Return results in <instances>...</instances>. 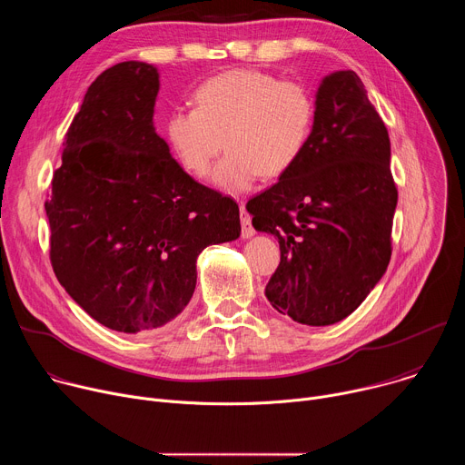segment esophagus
Segmentation results:
<instances>
[{
    "mask_svg": "<svg viewBox=\"0 0 465 465\" xmlns=\"http://www.w3.org/2000/svg\"><path fill=\"white\" fill-rule=\"evenodd\" d=\"M241 233H242L244 239H248V237H252V235L255 233V230H253V226H252V217H250V213L244 210L242 204H241Z\"/></svg>",
    "mask_w": 465,
    "mask_h": 465,
    "instance_id": "obj_1",
    "label": "esophagus"
}]
</instances>
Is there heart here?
<instances>
[{
    "label": "heart",
    "instance_id": "b5f03b06",
    "mask_svg": "<svg viewBox=\"0 0 465 465\" xmlns=\"http://www.w3.org/2000/svg\"><path fill=\"white\" fill-rule=\"evenodd\" d=\"M314 119L316 103L305 84L232 70L194 90V108L167 115L165 138L178 163L198 178L210 173L226 145L213 182L226 193H242L261 174L282 176L294 167L309 145Z\"/></svg>",
    "mask_w": 465,
    "mask_h": 465
}]
</instances>
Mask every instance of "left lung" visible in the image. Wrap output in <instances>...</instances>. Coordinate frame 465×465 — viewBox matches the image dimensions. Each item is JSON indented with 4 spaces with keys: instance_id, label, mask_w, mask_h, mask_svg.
<instances>
[{
    "instance_id": "8db88e82",
    "label": "left lung",
    "mask_w": 465,
    "mask_h": 465,
    "mask_svg": "<svg viewBox=\"0 0 465 465\" xmlns=\"http://www.w3.org/2000/svg\"><path fill=\"white\" fill-rule=\"evenodd\" d=\"M395 206L382 119L355 72L327 75L302 158L246 204L282 250L264 287L271 305L305 325L350 316L386 272Z\"/></svg>"
}]
</instances>
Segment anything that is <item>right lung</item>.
Masks as SVG:
<instances>
[{"instance_id":"1","label":"right lung","mask_w":465,"mask_h":465,"mask_svg":"<svg viewBox=\"0 0 465 465\" xmlns=\"http://www.w3.org/2000/svg\"><path fill=\"white\" fill-rule=\"evenodd\" d=\"M158 90L151 64L104 70L65 132L45 201L56 280L121 333L180 314L194 292L198 253L241 233L233 198L191 178L156 134Z\"/></svg>"}]
</instances>
